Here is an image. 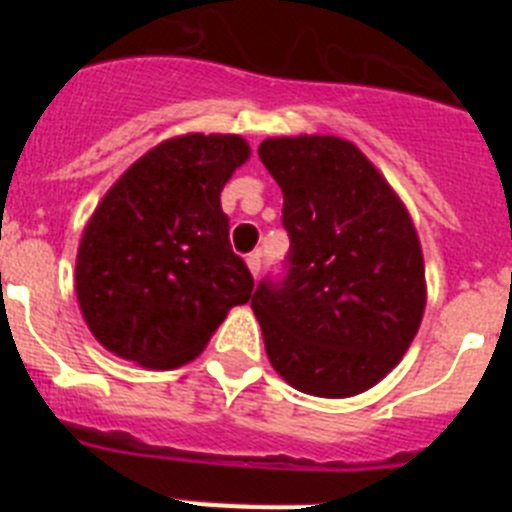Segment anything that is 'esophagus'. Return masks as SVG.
Segmentation results:
<instances>
[{"instance_id":"obj_1","label":"esophagus","mask_w":512,"mask_h":512,"mask_svg":"<svg viewBox=\"0 0 512 512\" xmlns=\"http://www.w3.org/2000/svg\"><path fill=\"white\" fill-rule=\"evenodd\" d=\"M246 266H248V271H251L253 277H259V269H261V256H259V253H248V256H246Z\"/></svg>"}]
</instances>
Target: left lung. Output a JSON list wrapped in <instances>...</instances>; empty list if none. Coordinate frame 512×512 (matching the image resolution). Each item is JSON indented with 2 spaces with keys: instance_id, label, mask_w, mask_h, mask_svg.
<instances>
[{
  "instance_id": "8db88e82",
  "label": "left lung",
  "mask_w": 512,
  "mask_h": 512,
  "mask_svg": "<svg viewBox=\"0 0 512 512\" xmlns=\"http://www.w3.org/2000/svg\"><path fill=\"white\" fill-rule=\"evenodd\" d=\"M284 194V282H261L253 315L279 377L315 397H354L400 364L425 310V264L405 202L346 138H266Z\"/></svg>"
}]
</instances>
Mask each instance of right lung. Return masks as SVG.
I'll return each instance as SVG.
<instances>
[{
    "instance_id": "obj_1",
    "label": "right lung",
    "mask_w": 512,
    "mask_h": 512,
    "mask_svg": "<svg viewBox=\"0 0 512 512\" xmlns=\"http://www.w3.org/2000/svg\"><path fill=\"white\" fill-rule=\"evenodd\" d=\"M251 156L241 135L158 143L107 189L81 233L76 300L110 354L176 369L205 351L253 277L228 241L220 192Z\"/></svg>"
}]
</instances>
